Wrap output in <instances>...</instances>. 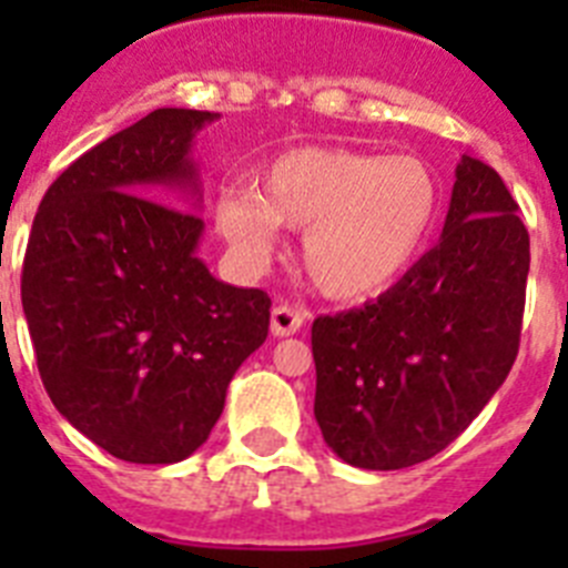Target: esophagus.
<instances>
[{
	"mask_svg": "<svg viewBox=\"0 0 568 568\" xmlns=\"http://www.w3.org/2000/svg\"><path fill=\"white\" fill-rule=\"evenodd\" d=\"M304 318H307L304 310L290 307V304H278V307H273V315H270V329H273V335H278V338L295 335L304 327Z\"/></svg>",
	"mask_w": 568,
	"mask_h": 568,
	"instance_id": "34e87169",
	"label": "esophagus"
}]
</instances>
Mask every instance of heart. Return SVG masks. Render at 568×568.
I'll use <instances>...</instances> for the list:
<instances>
[{
  "mask_svg": "<svg viewBox=\"0 0 568 568\" xmlns=\"http://www.w3.org/2000/svg\"><path fill=\"white\" fill-rule=\"evenodd\" d=\"M440 187L415 155L298 148L275 155L258 187L224 190L215 227L239 258L264 264L281 224L301 230V267L318 293H384L418 258L438 222Z\"/></svg>",
  "mask_w": 568,
  "mask_h": 568,
  "instance_id": "heart-1",
  "label": "heart"
}]
</instances>
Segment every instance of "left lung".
<instances>
[{
    "instance_id": "1",
    "label": "left lung",
    "mask_w": 568,
    "mask_h": 568,
    "mask_svg": "<svg viewBox=\"0 0 568 568\" xmlns=\"http://www.w3.org/2000/svg\"><path fill=\"white\" fill-rule=\"evenodd\" d=\"M529 233L489 164L464 155L440 241L364 307L313 321L315 420L358 469L453 444L518 358Z\"/></svg>"
}]
</instances>
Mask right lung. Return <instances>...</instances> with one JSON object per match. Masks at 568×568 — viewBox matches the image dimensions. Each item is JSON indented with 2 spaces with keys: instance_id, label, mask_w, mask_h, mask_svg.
<instances>
[{
  "instance_id": "add662e5",
  "label": "right lung",
  "mask_w": 568,
  "mask_h": 568,
  "mask_svg": "<svg viewBox=\"0 0 568 568\" xmlns=\"http://www.w3.org/2000/svg\"><path fill=\"white\" fill-rule=\"evenodd\" d=\"M215 119L159 108L119 130L50 184L30 230L22 307L44 389L128 464L193 455L267 338L270 295L213 278L195 255L204 222L190 213L202 202L190 150Z\"/></svg>"
}]
</instances>
